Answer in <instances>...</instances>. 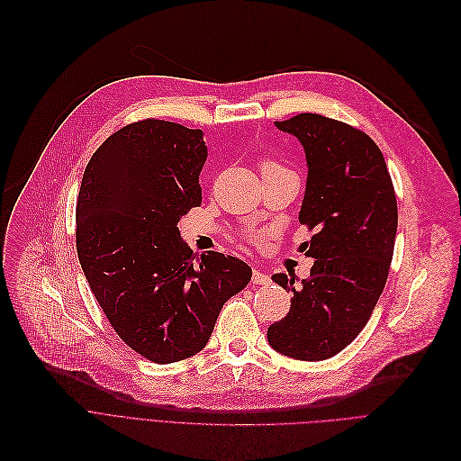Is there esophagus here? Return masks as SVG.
Returning <instances> with one entry per match:
<instances>
[{
	"mask_svg": "<svg viewBox=\"0 0 461 461\" xmlns=\"http://www.w3.org/2000/svg\"><path fill=\"white\" fill-rule=\"evenodd\" d=\"M251 281H253V285H268L270 277L267 274H262L260 270H255L251 276Z\"/></svg>",
	"mask_w": 461,
	"mask_h": 461,
	"instance_id": "34e87169",
	"label": "esophagus"
}]
</instances>
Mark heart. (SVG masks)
<instances>
[{
    "mask_svg": "<svg viewBox=\"0 0 461 461\" xmlns=\"http://www.w3.org/2000/svg\"><path fill=\"white\" fill-rule=\"evenodd\" d=\"M268 168H283L279 163L272 161V159H262L260 161V170H268Z\"/></svg>",
    "mask_w": 461,
    "mask_h": 461,
    "instance_id": "heart-1",
    "label": "heart"
}]
</instances>
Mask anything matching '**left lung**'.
<instances>
[{"instance_id":"1","label":"left lung","mask_w":461,"mask_h":461,"mask_svg":"<svg viewBox=\"0 0 461 461\" xmlns=\"http://www.w3.org/2000/svg\"><path fill=\"white\" fill-rule=\"evenodd\" d=\"M276 125L305 151L298 219L315 232L302 248L317 260L300 287L287 274L272 276L294 296L287 317L270 324L268 343L285 357L315 362L338 355L374 313L396 242V193L379 146L364 131L312 113Z\"/></svg>"}]
</instances>
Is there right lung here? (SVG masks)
<instances>
[{
  "label": "right lung",
  "mask_w": 461,
  "mask_h": 461,
  "mask_svg": "<svg viewBox=\"0 0 461 461\" xmlns=\"http://www.w3.org/2000/svg\"><path fill=\"white\" fill-rule=\"evenodd\" d=\"M201 129L148 118L108 137L84 170L77 253L114 332L170 364L203 350L223 303L251 279L244 260L210 251L194 265L178 221L201 206Z\"/></svg>",
  "instance_id": "add662e5"
}]
</instances>
